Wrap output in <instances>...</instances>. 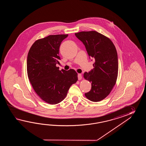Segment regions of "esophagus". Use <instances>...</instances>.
<instances>
[{"label":"esophagus","mask_w":146,"mask_h":146,"mask_svg":"<svg viewBox=\"0 0 146 146\" xmlns=\"http://www.w3.org/2000/svg\"><path fill=\"white\" fill-rule=\"evenodd\" d=\"M78 80H81L82 79V75L80 74H78Z\"/></svg>","instance_id":"1"}]
</instances>
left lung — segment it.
<instances>
[{
    "label": "left lung",
    "mask_w": 146,
    "mask_h": 146,
    "mask_svg": "<svg viewBox=\"0 0 146 146\" xmlns=\"http://www.w3.org/2000/svg\"><path fill=\"white\" fill-rule=\"evenodd\" d=\"M75 35L84 45L90 58L95 59L93 69L84 73V79L91 82V89L85 96L92 102H99L109 95L116 82L118 57L115 45L96 31H82Z\"/></svg>",
    "instance_id": "8db88e82"
}]
</instances>
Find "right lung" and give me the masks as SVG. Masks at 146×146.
Returning <instances> with one entry per match:
<instances>
[{
    "label": "right lung",
    "mask_w": 146,
    "mask_h": 146,
    "mask_svg": "<svg viewBox=\"0 0 146 146\" xmlns=\"http://www.w3.org/2000/svg\"><path fill=\"white\" fill-rule=\"evenodd\" d=\"M68 34L50 35L36 40L27 57V73L35 92L50 104H56L66 98L69 89L77 81L78 74L71 69H62L59 63V47Z\"/></svg>",
    "instance_id": "obj_1"
}]
</instances>
